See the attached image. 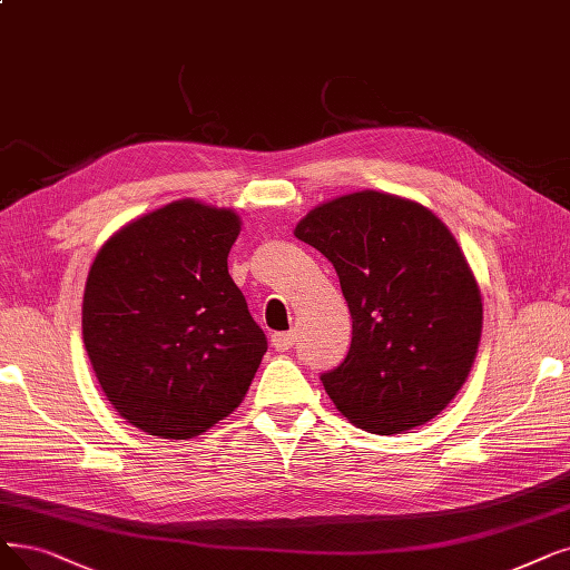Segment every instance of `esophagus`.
I'll use <instances>...</instances> for the list:
<instances>
[{"label": "esophagus", "mask_w": 570, "mask_h": 570, "mask_svg": "<svg viewBox=\"0 0 570 570\" xmlns=\"http://www.w3.org/2000/svg\"><path fill=\"white\" fill-rule=\"evenodd\" d=\"M271 346L276 348L278 353H285L294 346V334L292 332H276L271 336Z\"/></svg>", "instance_id": "34e87169"}]
</instances>
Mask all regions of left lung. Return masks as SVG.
<instances>
[{
	"mask_svg": "<svg viewBox=\"0 0 570 570\" xmlns=\"http://www.w3.org/2000/svg\"><path fill=\"white\" fill-rule=\"evenodd\" d=\"M294 236L332 262L353 317L346 360L321 376L334 406L374 435L435 419L482 336L480 287L442 219L367 189L317 206Z\"/></svg>",
	"mask_w": 570,
	"mask_h": 570,
	"instance_id": "left-lung-1",
	"label": "left lung"
}]
</instances>
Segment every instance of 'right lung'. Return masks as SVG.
I'll return each mask as SVG.
<instances>
[{"label":"right lung","mask_w":570,"mask_h":570,"mask_svg":"<svg viewBox=\"0 0 570 570\" xmlns=\"http://www.w3.org/2000/svg\"><path fill=\"white\" fill-rule=\"evenodd\" d=\"M234 210L175 200L126 224L88 271L83 346L135 428L191 440L243 402L266 336L229 276Z\"/></svg>","instance_id":"obj_1"}]
</instances>
